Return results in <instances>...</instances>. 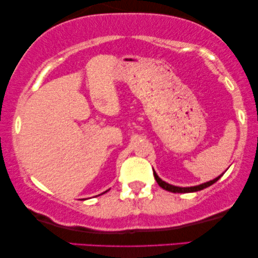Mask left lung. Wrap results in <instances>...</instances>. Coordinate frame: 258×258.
Returning <instances> with one entry per match:
<instances>
[{"instance_id":"1","label":"left lung","mask_w":258,"mask_h":258,"mask_svg":"<svg viewBox=\"0 0 258 258\" xmlns=\"http://www.w3.org/2000/svg\"><path fill=\"white\" fill-rule=\"evenodd\" d=\"M154 176H155V179H156V182L158 183V185L161 186V188H163L164 190H167V191H171V192H195V191H200V190H203L208 188V186H210L211 184H214L215 182H217L218 179H220L223 174L218 176L213 181H209V182H206V183H202V184L200 185H195V186H176V185H172V184H169V183L162 181V179L158 177L156 172L154 171Z\"/></svg>"}]
</instances>
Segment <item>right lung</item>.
Segmentation results:
<instances>
[{
  "instance_id": "right-lung-1",
  "label": "right lung",
  "mask_w": 258,
  "mask_h": 258,
  "mask_svg": "<svg viewBox=\"0 0 258 258\" xmlns=\"http://www.w3.org/2000/svg\"><path fill=\"white\" fill-rule=\"evenodd\" d=\"M103 194H104V192H103Z\"/></svg>"
}]
</instances>
